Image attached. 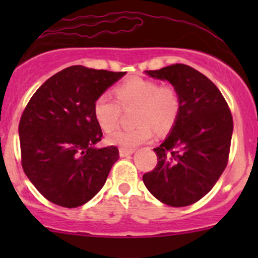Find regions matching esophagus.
<instances>
[{"mask_svg": "<svg viewBox=\"0 0 258 258\" xmlns=\"http://www.w3.org/2000/svg\"><path fill=\"white\" fill-rule=\"evenodd\" d=\"M133 153H135V149H123V148H120V156H122V158L131 155Z\"/></svg>", "mask_w": 258, "mask_h": 258, "instance_id": "1", "label": "esophagus"}]
</instances>
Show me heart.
<instances>
[{"instance_id": "1", "label": "heart", "mask_w": 258, "mask_h": 258, "mask_svg": "<svg viewBox=\"0 0 258 258\" xmlns=\"http://www.w3.org/2000/svg\"><path fill=\"white\" fill-rule=\"evenodd\" d=\"M116 99L110 93H102L93 104V115L100 128L109 132L117 126L121 107L137 105L133 128L115 130L108 136L112 146L133 149L150 141L154 127L159 132H167L174 126L180 111V98L171 85H159L152 80L130 79L114 88Z\"/></svg>"}]
</instances>
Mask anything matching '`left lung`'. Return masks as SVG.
Instances as JSON below:
<instances>
[{"mask_svg":"<svg viewBox=\"0 0 258 258\" xmlns=\"http://www.w3.org/2000/svg\"><path fill=\"white\" fill-rule=\"evenodd\" d=\"M146 73L176 88L180 111L167 138L154 148L158 164L143 174V182L168 206L191 205L211 190L227 167L232 112L217 86L189 65L173 64Z\"/></svg>","mask_w":258,"mask_h":258,"instance_id":"obj_1","label":"left lung"}]
</instances>
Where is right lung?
<instances>
[{"label": "right lung", "instance_id": "right-lung-1", "mask_svg": "<svg viewBox=\"0 0 258 258\" xmlns=\"http://www.w3.org/2000/svg\"><path fill=\"white\" fill-rule=\"evenodd\" d=\"M125 74L74 65L47 80L25 106L19 122L23 170L55 205L73 209L90 201L119 159L115 146L94 147L103 133L93 104Z\"/></svg>", "mask_w": 258, "mask_h": 258}]
</instances>
